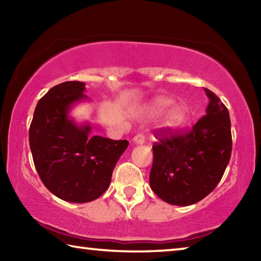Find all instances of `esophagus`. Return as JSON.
Returning <instances> with one entry per match:
<instances>
[{"instance_id": "obj_1", "label": "esophagus", "mask_w": 261, "mask_h": 261, "mask_svg": "<svg viewBox=\"0 0 261 261\" xmlns=\"http://www.w3.org/2000/svg\"><path fill=\"white\" fill-rule=\"evenodd\" d=\"M132 143L137 144V145H143L145 143V137L144 135H137L134 137V139H132Z\"/></svg>"}]
</instances>
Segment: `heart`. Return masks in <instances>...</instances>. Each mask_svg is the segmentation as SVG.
<instances>
[{"instance_id": "1", "label": "heart", "mask_w": 261, "mask_h": 261, "mask_svg": "<svg viewBox=\"0 0 261 261\" xmlns=\"http://www.w3.org/2000/svg\"><path fill=\"white\" fill-rule=\"evenodd\" d=\"M174 101L173 99L168 98V96H158L154 99L151 103H149L145 110L148 114H162L166 110L169 109L173 106ZM185 121V109L183 106L177 105L174 106L173 108L169 110L167 116V126L170 129H176V127L180 126Z\"/></svg>"}]
</instances>
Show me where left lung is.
I'll return each mask as SVG.
<instances>
[{
  "instance_id": "8db88e82",
  "label": "left lung",
  "mask_w": 261,
  "mask_h": 261,
  "mask_svg": "<svg viewBox=\"0 0 261 261\" xmlns=\"http://www.w3.org/2000/svg\"><path fill=\"white\" fill-rule=\"evenodd\" d=\"M204 117L187 131L159 132L153 145L149 185L170 205L189 206L204 199L222 178L231 155V124L226 106L213 92Z\"/></svg>"
}]
</instances>
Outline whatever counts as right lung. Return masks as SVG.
<instances>
[{"mask_svg":"<svg viewBox=\"0 0 261 261\" xmlns=\"http://www.w3.org/2000/svg\"><path fill=\"white\" fill-rule=\"evenodd\" d=\"M85 83L64 82L39 100L30 126V147L39 176L49 191L70 202H88L109 188L113 170L129 141L91 136L88 122L70 115L88 101Z\"/></svg>","mask_w":261,"mask_h":261,"instance_id":"1","label":"right lung"}]
</instances>
